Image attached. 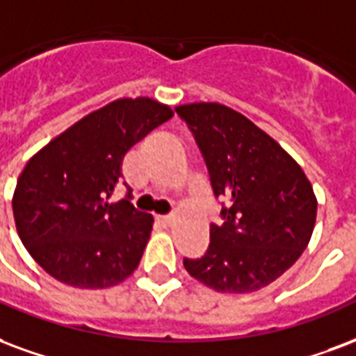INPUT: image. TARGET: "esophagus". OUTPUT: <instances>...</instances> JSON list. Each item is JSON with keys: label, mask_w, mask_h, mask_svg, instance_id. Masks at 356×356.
Returning a JSON list of instances; mask_svg holds the SVG:
<instances>
[{"label": "esophagus", "mask_w": 356, "mask_h": 356, "mask_svg": "<svg viewBox=\"0 0 356 356\" xmlns=\"http://www.w3.org/2000/svg\"><path fill=\"white\" fill-rule=\"evenodd\" d=\"M158 220H160V222H162L164 226H171V225H173V220H175V218H173V217H160Z\"/></svg>", "instance_id": "obj_1"}]
</instances>
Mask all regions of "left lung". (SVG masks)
Wrapping results in <instances>:
<instances>
[{"label":"left lung","mask_w":356,"mask_h":356,"mask_svg":"<svg viewBox=\"0 0 356 356\" xmlns=\"http://www.w3.org/2000/svg\"><path fill=\"white\" fill-rule=\"evenodd\" d=\"M211 177L215 196L230 200L209 228L202 259L186 272L217 292L264 289L291 268L312 239L317 198L298 162L241 113L215 102L175 107Z\"/></svg>","instance_id":"obj_1"}]
</instances>
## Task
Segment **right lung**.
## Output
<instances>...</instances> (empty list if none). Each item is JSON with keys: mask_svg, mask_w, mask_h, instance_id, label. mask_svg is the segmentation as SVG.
<instances>
[{"mask_svg": "<svg viewBox=\"0 0 356 356\" xmlns=\"http://www.w3.org/2000/svg\"><path fill=\"white\" fill-rule=\"evenodd\" d=\"M171 117L170 105L156 99L120 97L28 160L13 215L24 247L49 275L77 289H105L136 272L154 218L128 200L109 198L126 152Z\"/></svg>", "mask_w": 356, "mask_h": 356, "instance_id": "add662e5", "label": "right lung"}]
</instances>
